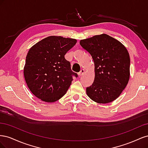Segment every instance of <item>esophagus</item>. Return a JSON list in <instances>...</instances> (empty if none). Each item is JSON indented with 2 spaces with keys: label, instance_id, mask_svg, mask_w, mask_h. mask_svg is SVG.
I'll use <instances>...</instances> for the list:
<instances>
[{
  "label": "esophagus",
  "instance_id": "obj_1",
  "mask_svg": "<svg viewBox=\"0 0 148 148\" xmlns=\"http://www.w3.org/2000/svg\"><path fill=\"white\" fill-rule=\"evenodd\" d=\"M84 73V69H82L81 70H80L79 72L78 73V75H79V76H82V75H83Z\"/></svg>",
  "mask_w": 148,
  "mask_h": 148
}]
</instances>
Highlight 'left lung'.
<instances>
[{
	"mask_svg": "<svg viewBox=\"0 0 148 148\" xmlns=\"http://www.w3.org/2000/svg\"><path fill=\"white\" fill-rule=\"evenodd\" d=\"M79 44L90 53L95 63V80L86 88L87 95L101 104L114 101L129 81L130 59L127 49L106 34L81 40Z\"/></svg>",
	"mask_w": 148,
	"mask_h": 148,
	"instance_id": "left-lung-1",
	"label": "left lung"
}]
</instances>
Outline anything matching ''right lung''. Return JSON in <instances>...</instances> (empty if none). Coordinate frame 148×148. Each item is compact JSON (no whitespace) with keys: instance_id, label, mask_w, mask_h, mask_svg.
<instances>
[{"instance_id":"1","label":"right lung","mask_w":148,"mask_h":148,"mask_svg":"<svg viewBox=\"0 0 148 148\" xmlns=\"http://www.w3.org/2000/svg\"><path fill=\"white\" fill-rule=\"evenodd\" d=\"M77 40L51 36L37 42L26 57L24 77L29 90L41 100L55 102L63 96L77 73L65 55Z\"/></svg>"}]
</instances>
